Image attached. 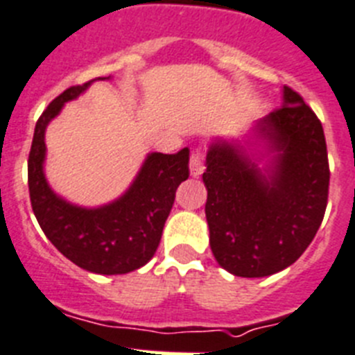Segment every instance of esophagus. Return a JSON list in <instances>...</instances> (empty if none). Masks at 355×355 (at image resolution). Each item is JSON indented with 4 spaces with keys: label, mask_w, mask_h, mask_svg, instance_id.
Here are the masks:
<instances>
[{
    "label": "esophagus",
    "mask_w": 355,
    "mask_h": 355,
    "mask_svg": "<svg viewBox=\"0 0 355 355\" xmlns=\"http://www.w3.org/2000/svg\"><path fill=\"white\" fill-rule=\"evenodd\" d=\"M189 168H191V175H193V177H200V175L205 171L203 154H201L200 150H194L193 154H191V162H189Z\"/></svg>",
    "instance_id": "1"
}]
</instances>
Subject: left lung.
Returning a JSON list of instances; mask_svg holds the SVG:
<instances>
[{"mask_svg":"<svg viewBox=\"0 0 355 355\" xmlns=\"http://www.w3.org/2000/svg\"><path fill=\"white\" fill-rule=\"evenodd\" d=\"M256 129L271 152L264 170L241 147L215 140L203 173L211 252L224 270L245 278L268 277L300 259L319 231L329 193L322 124L296 91L286 85L282 107Z\"/></svg>","mask_w":355,"mask_h":355,"instance_id":"left-lung-1","label":"left lung"}]
</instances>
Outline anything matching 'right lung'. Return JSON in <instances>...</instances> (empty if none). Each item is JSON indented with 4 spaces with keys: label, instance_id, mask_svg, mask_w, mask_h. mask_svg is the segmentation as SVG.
Instances as JSON below:
<instances>
[{
    "label": "right lung",
    "instance_id": "right-lung-1",
    "mask_svg": "<svg viewBox=\"0 0 355 355\" xmlns=\"http://www.w3.org/2000/svg\"><path fill=\"white\" fill-rule=\"evenodd\" d=\"M92 82L66 89L40 115L28 159L29 198L40 227L62 256L92 273L124 275L154 257L177 187L189 178V148L148 154L131 187L108 205L84 208L59 198L43 173L45 129Z\"/></svg>",
    "mask_w": 355,
    "mask_h": 355
}]
</instances>
